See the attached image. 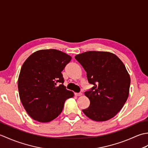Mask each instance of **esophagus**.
Wrapping results in <instances>:
<instances>
[{
	"label": "esophagus",
	"instance_id": "obj_1",
	"mask_svg": "<svg viewBox=\"0 0 148 148\" xmlns=\"http://www.w3.org/2000/svg\"><path fill=\"white\" fill-rule=\"evenodd\" d=\"M75 95H76V96H81V95H82V93H81V92L75 93Z\"/></svg>",
	"mask_w": 148,
	"mask_h": 148
}]
</instances>
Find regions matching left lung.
<instances>
[{"mask_svg":"<svg viewBox=\"0 0 148 148\" xmlns=\"http://www.w3.org/2000/svg\"><path fill=\"white\" fill-rule=\"evenodd\" d=\"M86 72L93 87L84 92L90 101L84 114L96 121L114 117L126 102L129 95L130 78L121 60L113 53L87 51L75 56Z\"/></svg>","mask_w":148,"mask_h":148,"instance_id":"1","label":"left lung"}]
</instances>
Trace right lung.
Segmentation results:
<instances>
[{
  "instance_id": "right-lung-1",
  "label": "right lung",
  "mask_w": 148,
  "mask_h": 148,
  "mask_svg": "<svg viewBox=\"0 0 148 148\" xmlns=\"http://www.w3.org/2000/svg\"><path fill=\"white\" fill-rule=\"evenodd\" d=\"M71 59L58 50L42 49L31 55L22 65L18 81L19 95L34 119L42 123L53 120L62 112L65 100L74 97L63 84L62 74Z\"/></svg>"
}]
</instances>
